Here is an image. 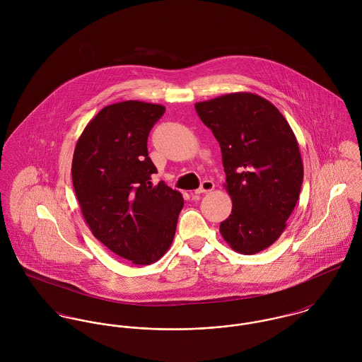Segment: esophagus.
Returning <instances> with one entry per match:
<instances>
[{
  "instance_id": "1",
  "label": "esophagus",
  "mask_w": 362,
  "mask_h": 362,
  "mask_svg": "<svg viewBox=\"0 0 362 362\" xmlns=\"http://www.w3.org/2000/svg\"><path fill=\"white\" fill-rule=\"evenodd\" d=\"M213 189H214V184H213V181H210V180H205V181L201 184V187L195 191V194H197V195H201V194L210 192V191H213Z\"/></svg>"
}]
</instances>
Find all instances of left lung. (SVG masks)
I'll use <instances>...</instances> for the list:
<instances>
[{
    "mask_svg": "<svg viewBox=\"0 0 362 362\" xmlns=\"http://www.w3.org/2000/svg\"><path fill=\"white\" fill-rule=\"evenodd\" d=\"M195 108L220 145L233 201L220 233L234 251L254 255L281 235L297 205L304 178L297 138L283 114L254 93L224 95Z\"/></svg>",
    "mask_w": 362,
    "mask_h": 362,
    "instance_id": "left-lung-1",
    "label": "left lung"
}]
</instances>
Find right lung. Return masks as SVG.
I'll return each mask as SVG.
<instances>
[{"mask_svg": "<svg viewBox=\"0 0 362 362\" xmlns=\"http://www.w3.org/2000/svg\"><path fill=\"white\" fill-rule=\"evenodd\" d=\"M165 108L127 100L110 104L86 125L72 158V182L93 235L121 258L151 264L170 248L182 195L163 181L148 136Z\"/></svg>", "mask_w": 362, "mask_h": 362, "instance_id": "obj_1", "label": "right lung"}]
</instances>
